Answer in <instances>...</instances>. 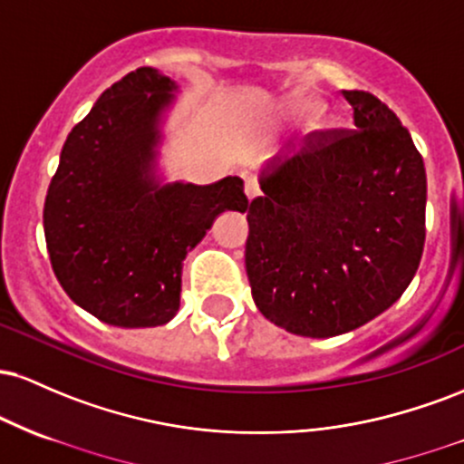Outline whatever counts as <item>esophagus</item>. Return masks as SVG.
Returning a JSON list of instances; mask_svg holds the SVG:
<instances>
[{
	"label": "esophagus",
	"mask_w": 464,
	"mask_h": 464,
	"mask_svg": "<svg viewBox=\"0 0 464 464\" xmlns=\"http://www.w3.org/2000/svg\"><path fill=\"white\" fill-rule=\"evenodd\" d=\"M244 191H246V196L250 200L257 198V196H259V183L253 177H246V179H244Z\"/></svg>",
	"instance_id": "34e87169"
}]
</instances>
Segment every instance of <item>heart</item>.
<instances>
[{"instance_id":"b5f03b06","label":"heart","mask_w":464,"mask_h":464,"mask_svg":"<svg viewBox=\"0 0 464 464\" xmlns=\"http://www.w3.org/2000/svg\"><path fill=\"white\" fill-rule=\"evenodd\" d=\"M318 111V102L310 98H292L287 102V113L292 115H312Z\"/></svg>"}]
</instances>
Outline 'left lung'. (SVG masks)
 <instances>
[{
	"instance_id": "left-lung-1",
	"label": "left lung",
	"mask_w": 464,
	"mask_h": 464,
	"mask_svg": "<svg viewBox=\"0 0 464 464\" xmlns=\"http://www.w3.org/2000/svg\"><path fill=\"white\" fill-rule=\"evenodd\" d=\"M353 130L305 137L262 169L246 207L257 310L285 332H353L395 303L425 244V168L408 129L366 92H343Z\"/></svg>"
}]
</instances>
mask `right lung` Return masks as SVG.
Wrapping results in <instances>:
<instances>
[{
	"mask_svg": "<svg viewBox=\"0 0 464 464\" xmlns=\"http://www.w3.org/2000/svg\"><path fill=\"white\" fill-rule=\"evenodd\" d=\"M177 82L140 67L100 95L69 132L45 196L44 228L58 284L113 327L177 316L183 259L222 211H246L244 180L161 183V121Z\"/></svg>",
	"mask_w": 464,
	"mask_h": 464,
	"instance_id": "1",
	"label": "right lung"
}]
</instances>
